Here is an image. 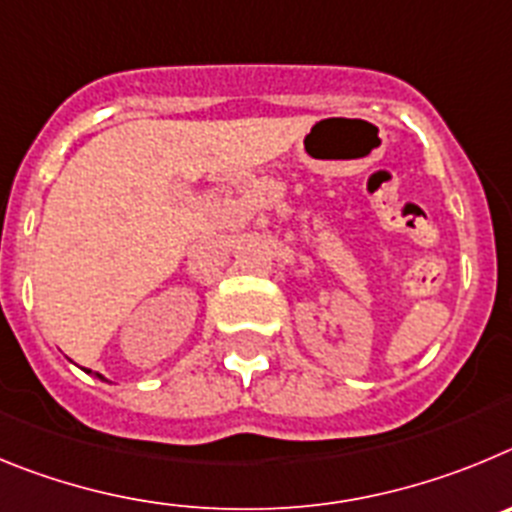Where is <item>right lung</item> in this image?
Listing matches in <instances>:
<instances>
[{"label":"right lung","instance_id":"right-lung-1","mask_svg":"<svg viewBox=\"0 0 512 512\" xmlns=\"http://www.w3.org/2000/svg\"><path fill=\"white\" fill-rule=\"evenodd\" d=\"M99 377H101V375H99Z\"/></svg>","mask_w":512,"mask_h":512}]
</instances>
